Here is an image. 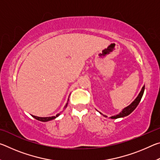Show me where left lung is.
<instances>
[{
  "mask_svg": "<svg viewBox=\"0 0 160 160\" xmlns=\"http://www.w3.org/2000/svg\"><path fill=\"white\" fill-rule=\"evenodd\" d=\"M144 90H145V86H143L141 91H140V94H138V96L137 97V98L135 99L134 101L132 102L131 104L129 105L128 107H126L125 109H124L120 113H118V115L112 116V117H111V118H118L124 117V116H128L131 112H133V110L135 109V108L137 107V106H138V104H139L140 102V100H141V98H142V97L143 95V93H144ZM101 114H102V113H101ZM105 116V117H107V116Z\"/></svg>",
  "mask_w": 160,
  "mask_h": 160,
  "instance_id": "8db88e82",
  "label": "left lung"
}]
</instances>
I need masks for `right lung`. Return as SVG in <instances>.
<instances>
[{"instance_id":"obj_1","label":"right lung","mask_w":160,"mask_h":160,"mask_svg":"<svg viewBox=\"0 0 160 160\" xmlns=\"http://www.w3.org/2000/svg\"><path fill=\"white\" fill-rule=\"evenodd\" d=\"M67 104L66 105V107H67ZM60 115L58 113V114L56 115V116H51V117H39V116H32L34 118H36L37 120H39V121H50V120H53V119L56 118V117H58V116Z\"/></svg>"}]
</instances>
